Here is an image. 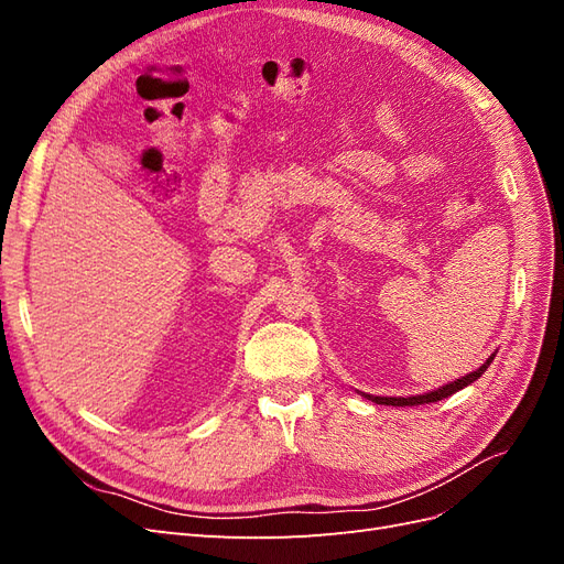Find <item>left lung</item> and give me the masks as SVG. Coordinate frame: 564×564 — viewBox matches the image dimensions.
Here are the masks:
<instances>
[{"label": "left lung", "instance_id": "1", "mask_svg": "<svg viewBox=\"0 0 564 564\" xmlns=\"http://www.w3.org/2000/svg\"><path fill=\"white\" fill-rule=\"evenodd\" d=\"M491 360H494V355L489 357V360H487L480 369L470 371L468 377H460V379H456L454 383L442 386V388H437V390H433V392H425V395H414V398H373V395H365V398H367V400H371V402H377V404H392V406H414V404L437 402V400H442V398H449V395H454V392H458L460 388H466V386H470L473 381L480 379L482 373H485V369L491 365Z\"/></svg>", "mask_w": 564, "mask_h": 564}]
</instances>
